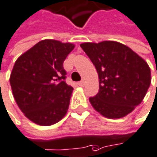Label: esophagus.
<instances>
[{
    "label": "esophagus",
    "mask_w": 157,
    "mask_h": 157,
    "mask_svg": "<svg viewBox=\"0 0 157 157\" xmlns=\"http://www.w3.org/2000/svg\"><path fill=\"white\" fill-rule=\"evenodd\" d=\"M84 83H85V81H84V80H82L81 82H78V85H80V86H83Z\"/></svg>",
    "instance_id": "obj_1"
}]
</instances>
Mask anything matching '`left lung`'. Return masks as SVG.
Here are the masks:
<instances>
[{"label": "left lung", "instance_id": "left-lung-1", "mask_svg": "<svg viewBox=\"0 0 157 157\" xmlns=\"http://www.w3.org/2000/svg\"><path fill=\"white\" fill-rule=\"evenodd\" d=\"M80 46L95 65L99 76V93L89 99L93 107L109 119H120L130 113L149 88L151 71L147 63L116 41Z\"/></svg>", "mask_w": 157, "mask_h": 157}]
</instances>
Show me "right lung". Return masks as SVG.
Returning a JSON list of instances; mask_svg holds the SVG:
<instances>
[{
  "mask_svg": "<svg viewBox=\"0 0 157 157\" xmlns=\"http://www.w3.org/2000/svg\"><path fill=\"white\" fill-rule=\"evenodd\" d=\"M75 48L71 43L45 39L17 59L10 82L24 115L34 123L50 126L62 120L73 87L65 82L64 61Z\"/></svg>",
  "mask_w": 157,
  "mask_h": 157,
  "instance_id": "1",
  "label": "right lung"
}]
</instances>
